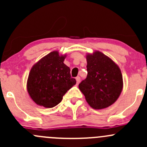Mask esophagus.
<instances>
[{"mask_svg":"<svg viewBox=\"0 0 147 147\" xmlns=\"http://www.w3.org/2000/svg\"><path fill=\"white\" fill-rule=\"evenodd\" d=\"M76 83H77V84H78V83H79L80 81V78L79 76H77L76 78Z\"/></svg>","mask_w":147,"mask_h":147,"instance_id":"esophagus-1","label":"esophagus"}]
</instances>
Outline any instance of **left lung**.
<instances>
[{
    "mask_svg": "<svg viewBox=\"0 0 147 147\" xmlns=\"http://www.w3.org/2000/svg\"><path fill=\"white\" fill-rule=\"evenodd\" d=\"M88 76L79 89L89 105L95 109L107 108L114 103L123 89V77L119 67L100 52L88 55Z\"/></svg>",
    "mask_w": 147,
    "mask_h": 147,
    "instance_id": "1",
    "label": "left lung"
}]
</instances>
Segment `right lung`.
I'll use <instances>...</instances> for the list:
<instances>
[{
	"label": "right lung",
	"instance_id": "1",
	"mask_svg": "<svg viewBox=\"0 0 147 147\" xmlns=\"http://www.w3.org/2000/svg\"><path fill=\"white\" fill-rule=\"evenodd\" d=\"M66 55L57 51L42 57L31 68L27 80V90L37 105L53 108L61 102L63 96L76 83L70 69L64 64Z\"/></svg>",
	"mask_w": 147,
	"mask_h": 147
}]
</instances>
